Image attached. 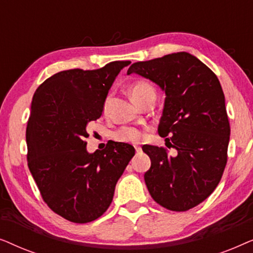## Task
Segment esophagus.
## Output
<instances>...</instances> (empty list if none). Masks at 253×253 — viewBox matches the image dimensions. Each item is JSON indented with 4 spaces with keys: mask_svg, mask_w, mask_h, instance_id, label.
Segmentation results:
<instances>
[{
    "mask_svg": "<svg viewBox=\"0 0 253 253\" xmlns=\"http://www.w3.org/2000/svg\"><path fill=\"white\" fill-rule=\"evenodd\" d=\"M134 148H136L137 153H140V152H141V147H139V146H134Z\"/></svg>",
    "mask_w": 253,
    "mask_h": 253,
    "instance_id": "esophagus-1",
    "label": "esophagus"
}]
</instances>
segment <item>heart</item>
I'll return each instance as SVG.
<instances>
[{
    "mask_svg": "<svg viewBox=\"0 0 253 253\" xmlns=\"http://www.w3.org/2000/svg\"><path fill=\"white\" fill-rule=\"evenodd\" d=\"M130 95L134 102L140 103L143 102L144 100L147 98H155V89L151 84H148L146 82H137L130 86ZM109 98H106L105 101H103V110L107 109V106H108ZM116 137L119 138L120 140L123 141H139L143 137V134L136 127H124L117 132Z\"/></svg>",
    "mask_w": 253,
    "mask_h": 253,
    "instance_id": "1",
    "label": "heart"
}]
</instances>
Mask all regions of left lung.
<instances>
[{
	"label": "left lung",
	"instance_id": "obj_1",
	"mask_svg": "<svg viewBox=\"0 0 253 253\" xmlns=\"http://www.w3.org/2000/svg\"><path fill=\"white\" fill-rule=\"evenodd\" d=\"M131 74L165 92L158 132L176 150L168 154L165 147H143L151 159L144 175L148 191L165 209L188 211L215 190L227 164L230 126L219 79L185 51L137 62L127 70Z\"/></svg>",
	"mask_w": 253,
	"mask_h": 253
}]
</instances>
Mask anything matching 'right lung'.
<instances>
[{
  "instance_id": "1",
  "label": "right lung",
  "mask_w": 253,
  "mask_h": 253,
  "mask_svg": "<svg viewBox=\"0 0 253 253\" xmlns=\"http://www.w3.org/2000/svg\"><path fill=\"white\" fill-rule=\"evenodd\" d=\"M130 63L115 61L98 70L57 72L33 95L27 165L44 203L71 222H91L106 212L134 155L133 146L116 141L88 153L85 141L88 123L102 115L114 81Z\"/></svg>"
}]
</instances>
